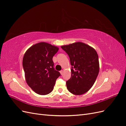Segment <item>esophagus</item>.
<instances>
[{"instance_id":"obj_1","label":"esophagus","mask_w":126,"mask_h":126,"mask_svg":"<svg viewBox=\"0 0 126 126\" xmlns=\"http://www.w3.org/2000/svg\"><path fill=\"white\" fill-rule=\"evenodd\" d=\"M60 73L61 75H63V70H61L60 71Z\"/></svg>"}]
</instances>
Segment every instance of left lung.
I'll return each instance as SVG.
<instances>
[{
  "label": "left lung",
  "instance_id": "left-lung-1",
  "mask_svg": "<svg viewBox=\"0 0 126 126\" xmlns=\"http://www.w3.org/2000/svg\"><path fill=\"white\" fill-rule=\"evenodd\" d=\"M61 47L69 56L71 65V77L66 81L67 89L76 95L87 93L94 84L99 71L96 51L81 42Z\"/></svg>",
  "mask_w": 126,
  "mask_h": 126
}]
</instances>
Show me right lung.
<instances>
[{
	"instance_id": "1",
	"label": "right lung",
	"mask_w": 126,
	"mask_h": 126,
	"mask_svg": "<svg viewBox=\"0 0 126 126\" xmlns=\"http://www.w3.org/2000/svg\"><path fill=\"white\" fill-rule=\"evenodd\" d=\"M59 48L41 42L30 47L22 60L26 81L37 94L46 95L54 89L60 72L54 68L52 58Z\"/></svg>"
}]
</instances>
